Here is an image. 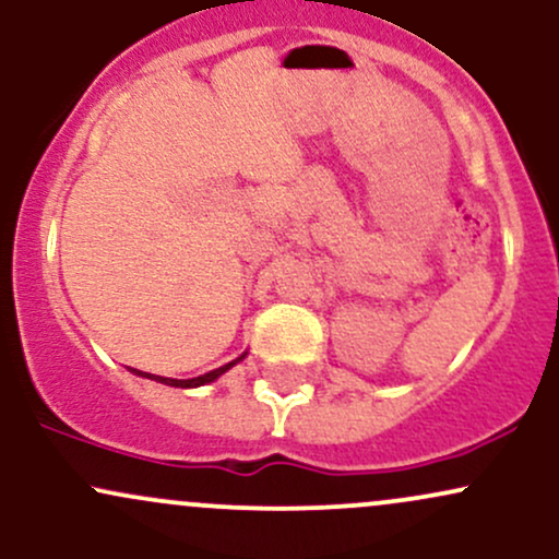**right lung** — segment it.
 <instances>
[{"label": "right lung", "instance_id": "obj_1", "mask_svg": "<svg viewBox=\"0 0 559 559\" xmlns=\"http://www.w3.org/2000/svg\"><path fill=\"white\" fill-rule=\"evenodd\" d=\"M243 357V355H241ZM239 357V360H241ZM239 360H234V362H228V365H223V368H217V370H210V373H204V376H197V378H189V381H176V378H163V376H152V373H141V370H133V373L136 376H144V378H155V381H159V383H168V386H181V389H194V386H204V383H210V381H215V378H221L223 373H226L228 368H234L236 362Z\"/></svg>", "mask_w": 559, "mask_h": 559}]
</instances>
